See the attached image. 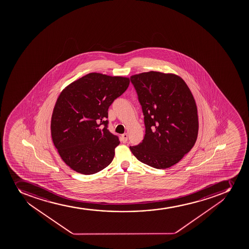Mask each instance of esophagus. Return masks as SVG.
Wrapping results in <instances>:
<instances>
[{"instance_id": "obj_1", "label": "esophagus", "mask_w": 249, "mask_h": 249, "mask_svg": "<svg viewBox=\"0 0 249 249\" xmlns=\"http://www.w3.org/2000/svg\"><path fill=\"white\" fill-rule=\"evenodd\" d=\"M127 139H128V136H127V134L124 133L121 136V141L123 143H126L127 142Z\"/></svg>"}]
</instances>
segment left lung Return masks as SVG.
Masks as SVG:
<instances>
[{"label":"left lung","mask_w":249,"mask_h":249,"mask_svg":"<svg viewBox=\"0 0 249 249\" xmlns=\"http://www.w3.org/2000/svg\"><path fill=\"white\" fill-rule=\"evenodd\" d=\"M144 115L145 136L130 146L141 162L166 169L178 162L196 141L197 107L184 80L175 74L143 72L131 76Z\"/></svg>","instance_id":"1"}]
</instances>
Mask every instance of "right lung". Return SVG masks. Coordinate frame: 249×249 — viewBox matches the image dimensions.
<instances>
[{"label":"right lung","instance_id":"1","mask_svg":"<svg viewBox=\"0 0 249 249\" xmlns=\"http://www.w3.org/2000/svg\"><path fill=\"white\" fill-rule=\"evenodd\" d=\"M127 77L89 73L66 87L51 118V136L71 169L92 175L107 167L120 141L108 130V107L126 91Z\"/></svg>","mask_w":249,"mask_h":249}]
</instances>
